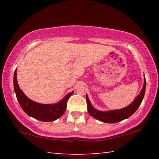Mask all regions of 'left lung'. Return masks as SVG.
I'll return each mask as SVG.
<instances>
[{"mask_svg":"<svg viewBox=\"0 0 159 159\" xmlns=\"http://www.w3.org/2000/svg\"><path fill=\"white\" fill-rule=\"evenodd\" d=\"M145 89H146V79H144L143 88H142L140 93L139 94V95L133 101V103L127 107H125V108L118 110H113V111H100L94 109L92 104H90L88 95H86V101H87L88 113L93 117L100 120L102 122L115 123L121 121V120L125 119V118L130 117L139 108V107L141 104L142 99L144 98Z\"/></svg>","mask_w":159,"mask_h":159,"instance_id":"1","label":"left lung"}]
</instances>
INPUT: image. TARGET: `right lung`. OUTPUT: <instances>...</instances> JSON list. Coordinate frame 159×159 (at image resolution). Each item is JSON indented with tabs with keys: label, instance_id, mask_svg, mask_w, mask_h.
<instances>
[{
	"label": "right lung",
	"instance_id": "right-lung-1",
	"mask_svg": "<svg viewBox=\"0 0 159 159\" xmlns=\"http://www.w3.org/2000/svg\"><path fill=\"white\" fill-rule=\"evenodd\" d=\"M14 89L16 97L22 109L26 114L37 120L50 122L57 119L65 112L67 101L73 92L69 93L60 102L55 104H43L29 99L20 88L17 80V69L14 73Z\"/></svg>",
	"mask_w": 159,
	"mask_h": 159
}]
</instances>
